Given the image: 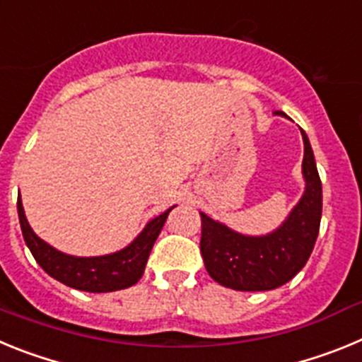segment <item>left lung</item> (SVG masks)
I'll list each match as a JSON object with an SVG mask.
<instances>
[{"label": "left lung", "instance_id": "obj_1", "mask_svg": "<svg viewBox=\"0 0 362 362\" xmlns=\"http://www.w3.org/2000/svg\"><path fill=\"white\" fill-rule=\"evenodd\" d=\"M306 188L288 219L268 235H243L201 212V254L214 281L241 292H263L288 283L305 267L321 225L322 187L305 130Z\"/></svg>", "mask_w": 362, "mask_h": 362}]
</instances>
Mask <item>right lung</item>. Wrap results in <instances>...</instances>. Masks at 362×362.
Wrapping results in <instances>:
<instances>
[{
  "label": "right lung",
  "mask_w": 362,
  "mask_h": 362,
  "mask_svg": "<svg viewBox=\"0 0 362 362\" xmlns=\"http://www.w3.org/2000/svg\"><path fill=\"white\" fill-rule=\"evenodd\" d=\"M172 209L150 221L143 228V232L127 248L116 252V254L99 255V257H74V255L56 250L49 243L37 238L25 217L21 199L18 201V216L23 239L37 264L50 277L66 284L70 288L92 293L129 288L141 279L150 250H152L153 243L158 239Z\"/></svg>",
  "instance_id": "right-lung-1"
}]
</instances>
